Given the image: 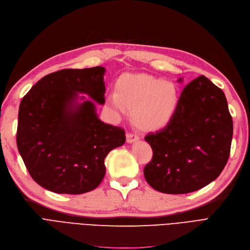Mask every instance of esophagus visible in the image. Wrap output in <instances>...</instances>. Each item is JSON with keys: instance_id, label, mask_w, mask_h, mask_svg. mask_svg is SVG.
Instances as JSON below:
<instances>
[{"instance_id": "1", "label": "esophagus", "mask_w": 250, "mask_h": 250, "mask_svg": "<svg viewBox=\"0 0 250 250\" xmlns=\"http://www.w3.org/2000/svg\"><path fill=\"white\" fill-rule=\"evenodd\" d=\"M139 139H140V136L137 135V134H135V133L128 132V133L126 134V141H127V143H129V144L134 143V142H136Z\"/></svg>"}]
</instances>
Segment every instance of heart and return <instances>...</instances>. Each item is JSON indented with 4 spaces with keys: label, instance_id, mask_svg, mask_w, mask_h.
<instances>
[{
    "label": "heart",
    "instance_id": "heart-1",
    "mask_svg": "<svg viewBox=\"0 0 250 250\" xmlns=\"http://www.w3.org/2000/svg\"><path fill=\"white\" fill-rule=\"evenodd\" d=\"M179 91L171 82L147 74H125L116 83V92L107 94V107L117 116L132 108L134 124L143 130H158L174 118Z\"/></svg>",
    "mask_w": 250,
    "mask_h": 250
}]
</instances>
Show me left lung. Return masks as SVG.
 Here are the masks:
<instances>
[{"instance_id": "obj_1", "label": "left lung", "mask_w": 250, "mask_h": 250, "mask_svg": "<svg viewBox=\"0 0 250 250\" xmlns=\"http://www.w3.org/2000/svg\"><path fill=\"white\" fill-rule=\"evenodd\" d=\"M231 139L233 119L225 93L201 75L181 93L171 121L161 130L146 135L153 157L144 168L145 178L163 193L199 190L225 168Z\"/></svg>"}]
</instances>
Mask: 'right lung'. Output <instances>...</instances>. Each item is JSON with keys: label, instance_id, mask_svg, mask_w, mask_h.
<instances>
[{"label": "right lung", "instance_id": "1", "mask_svg": "<svg viewBox=\"0 0 250 250\" xmlns=\"http://www.w3.org/2000/svg\"><path fill=\"white\" fill-rule=\"evenodd\" d=\"M105 68L63 69L42 77L22 98L16 144L33 180L56 193L82 194L105 175L106 155L125 141L124 129L100 121ZM83 100L82 103L78 99Z\"/></svg>", "mask_w": 250, "mask_h": 250}]
</instances>
